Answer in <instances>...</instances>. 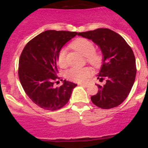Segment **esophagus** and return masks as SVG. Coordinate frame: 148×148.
<instances>
[{
  "mask_svg": "<svg viewBox=\"0 0 148 148\" xmlns=\"http://www.w3.org/2000/svg\"><path fill=\"white\" fill-rule=\"evenodd\" d=\"M79 85L80 86H83V87H87V84H84V83H80L79 84Z\"/></svg>",
  "mask_w": 148,
  "mask_h": 148,
  "instance_id": "34e87169",
  "label": "esophagus"
}]
</instances>
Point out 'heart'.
Listing matches in <instances>:
<instances>
[{"mask_svg":"<svg viewBox=\"0 0 148 148\" xmlns=\"http://www.w3.org/2000/svg\"><path fill=\"white\" fill-rule=\"evenodd\" d=\"M74 49L79 51L82 54L87 57L88 62L94 66L100 64L101 58L99 55L95 53V46L90 40L84 38L77 40L73 44ZM66 49L62 48L58 56V63L61 66L66 65ZM92 74V70L89 67L73 66L66 72V77L70 80L75 82H84Z\"/></svg>","mask_w":148,"mask_h":148,"instance_id":"heart-1","label":"heart"}]
</instances>
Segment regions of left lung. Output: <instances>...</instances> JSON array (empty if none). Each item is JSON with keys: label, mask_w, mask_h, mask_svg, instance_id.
Returning <instances> with one entry per match:
<instances>
[{"label": "left lung", "mask_w": 148, "mask_h": 148, "mask_svg": "<svg viewBox=\"0 0 148 148\" xmlns=\"http://www.w3.org/2000/svg\"><path fill=\"white\" fill-rule=\"evenodd\" d=\"M78 35L91 40L100 48L102 65L97 75L104 86L97 84L99 92L91 96L95 105L110 109L121 104L130 93L136 74V58L130 47L118 33L109 29L99 28Z\"/></svg>", "instance_id": "8db88e82"}]
</instances>
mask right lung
I'll return each instance as SVG.
<instances>
[{
  "label": "right lung",
  "instance_id": "1",
  "mask_svg": "<svg viewBox=\"0 0 148 148\" xmlns=\"http://www.w3.org/2000/svg\"><path fill=\"white\" fill-rule=\"evenodd\" d=\"M77 34L44 31L29 41L22 51L18 66L21 84L29 98L43 109L56 110L64 107L77 86L64 80L62 85L54 87L55 81L59 79L57 76L58 53Z\"/></svg>",
  "mask_w": 148,
  "mask_h": 148
}]
</instances>
